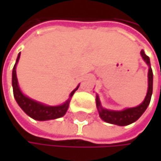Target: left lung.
<instances>
[{"mask_svg": "<svg viewBox=\"0 0 161 161\" xmlns=\"http://www.w3.org/2000/svg\"><path fill=\"white\" fill-rule=\"evenodd\" d=\"M141 56L146 62V64L149 66V70H148V89H147V93H146V96H145L144 102L136 107L127 108V109H124L122 111H114V110H108V109L103 108L101 105L99 96L97 95L96 105H97V108L99 111V114L103 121H105L107 123L114 124V125H118V126H127V125H130V124L135 122L144 114V112L146 110V108L148 107V105L150 103L151 96H152V91H153V72H152V69L150 67V59L145 55L144 50L141 51Z\"/></svg>", "mask_w": 161, "mask_h": 161, "instance_id": "left-lung-1", "label": "left lung"}]
</instances>
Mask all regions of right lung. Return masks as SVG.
<instances>
[{
    "mask_svg": "<svg viewBox=\"0 0 161 161\" xmlns=\"http://www.w3.org/2000/svg\"><path fill=\"white\" fill-rule=\"evenodd\" d=\"M20 58V53L17 56L16 58V64L13 68V73H12V86H13V92H14V97L16 99L17 104L20 106V108L26 113L29 116H31V118L35 119V120H40V121H44V120H50V119H56L58 117L63 116L68 108H69V103L71 101L72 96L74 95V93L77 90V88L79 87V86L74 89L71 94H70V98L61 105H58V106H48L46 104H43L41 103H38L34 100L30 99L29 97L25 96L19 86H18V82L16 78V64L18 62V59Z\"/></svg>",
    "mask_w": 161,
    "mask_h": 161,
    "instance_id": "obj_1",
    "label": "right lung"
}]
</instances>
